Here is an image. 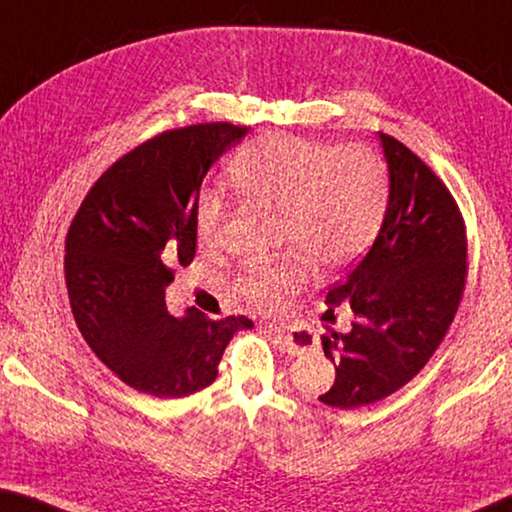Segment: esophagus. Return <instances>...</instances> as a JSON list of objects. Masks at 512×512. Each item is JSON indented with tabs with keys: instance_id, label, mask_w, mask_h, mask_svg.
<instances>
[{
	"instance_id": "esophagus-1",
	"label": "esophagus",
	"mask_w": 512,
	"mask_h": 512,
	"mask_svg": "<svg viewBox=\"0 0 512 512\" xmlns=\"http://www.w3.org/2000/svg\"><path fill=\"white\" fill-rule=\"evenodd\" d=\"M268 329H271V332L277 336V339H280V343H282L284 348H287L291 354H300V352H305V350L309 348L307 341L302 339V336H298V334L293 332V329H289V327L268 325Z\"/></svg>"
}]
</instances>
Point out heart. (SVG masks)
<instances>
[{
  "label": "heart",
  "instance_id": "heart-1",
  "mask_svg": "<svg viewBox=\"0 0 512 512\" xmlns=\"http://www.w3.org/2000/svg\"><path fill=\"white\" fill-rule=\"evenodd\" d=\"M237 192L280 212L282 246L302 257L253 266L235 280L237 296L257 309H277L311 277L307 264L332 273L366 253L384 223L391 178L388 164L368 144H332L307 137L268 133L241 146L230 162ZM228 205L214 189L198 196L196 237L205 248L223 239Z\"/></svg>",
  "mask_w": 512,
  "mask_h": 512
}]
</instances>
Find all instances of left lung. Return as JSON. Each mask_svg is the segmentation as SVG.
<instances>
[{
    "instance_id": "8db88e82",
    "label": "left lung",
    "mask_w": 512,
    "mask_h": 512,
    "mask_svg": "<svg viewBox=\"0 0 512 512\" xmlns=\"http://www.w3.org/2000/svg\"><path fill=\"white\" fill-rule=\"evenodd\" d=\"M391 194L375 244L327 293L325 318L352 309V329L323 334L336 379L320 402L357 409L418 375L443 343L467 280L465 221L447 185L395 137L379 133Z\"/></svg>"
}]
</instances>
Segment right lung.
I'll return each mask as SVG.
<instances>
[{"label": "right lung", "mask_w": 512, "mask_h": 512, "mask_svg": "<svg viewBox=\"0 0 512 512\" xmlns=\"http://www.w3.org/2000/svg\"><path fill=\"white\" fill-rule=\"evenodd\" d=\"M207 121L171 128L101 173L65 237L69 305L90 350L135 391L187 397L210 386L246 316L173 318L164 289L196 255L194 210L207 169L246 135Z\"/></svg>", "instance_id": "right-lung-1"}]
</instances>
